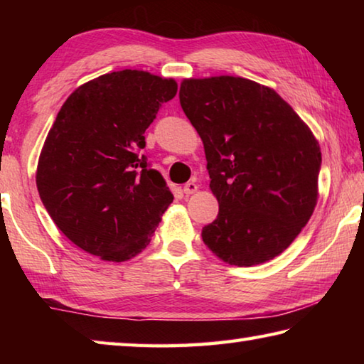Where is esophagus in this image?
<instances>
[{"mask_svg":"<svg viewBox=\"0 0 364 364\" xmlns=\"http://www.w3.org/2000/svg\"><path fill=\"white\" fill-rule=\"evenodd\" d=\"M197 191V184L194 183V181H189V183H186L183 186V193L186 194V196H191V194H194Z\"/></svg>","mask_w":364,"mask_h":364,"instance_id":"esophagus-1","label":"esophagus"}]
</instances>
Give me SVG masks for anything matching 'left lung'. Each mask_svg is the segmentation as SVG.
Instances as JSON below:
<instances>
[{
	"label": "left lung",
	"instance_id": "obj_1",
	"mask_svg": "<svg viewBox=\"0 0 364 364\" xmlns=\"http://www.w3.org/2000/svg\"><path fill=\"white\" fill-rule=\"evenodd\" d=\"M180 102L204 143L220 205L202 241L236 267L273 260L316 207L315 134L274 90L242 77L183 80Z\"/></svg>",
	"mask_w": 364,
	"mask_h": 364
}]
</instances>
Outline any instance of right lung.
I'll list each match as a JSON object with an SVG mask.
<instances>
[{
  "mask_svg": "<svg viewBox=\"0 0 364 364\" xmlns=\"http://www.w3.org/2000/svg\"><path fill=\"white\" fill-rule=\"evenodd\" d=\"M178 85L144 70H119L83 83L63 104L36 167L43 205L80 249L125 262L151 242L173 202L149 168L144 132Z\"/></svg>",
  "mask_w": 364,
  "mask_h": 364,
  "instance_id": "1",
  "label": "right lung"
}]
</instances>
